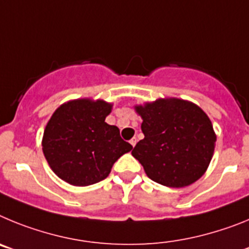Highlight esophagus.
Here are the masks:
<instances>
[{
	"mask_svg": "<svg viewBox=\"0 0 249 249\" xmlns=\"http://www.w3.org/2000/svg\"><path fill=\"white\" fill-rule=\"evenodd\" d=\"M129 143H131L132 146L135 147V146H136V143H137V138H136V137H133V138H132V140L129 141Z\"/></svg>",
	"mask_w": 249,
	"mask_h": 249,
	"instance_id": "obj_1",
	"label": "esophagus"
}]
</instances>
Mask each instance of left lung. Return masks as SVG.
I'll use <instances>...</instances> for the list:
<instances>
[{"label":"left lung","instance_id":"left-lung-1","mask_svg":"<svg viewBox=\"0 0 249 249\" xmlns=\"http://www.w3.org/2000/svg\"><path fill=\"white\" fill-rule=\"evenodd\" d=\"M135 109L142 117L144 138L132 156L152 181L181 188L199 179L210 166L217 140L203 109L179 98H160Z\"/></svg>","mask_w":249,"mask_h":249}]
</instances>
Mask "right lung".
<instances>
[{"mask_svg": "<svg viewBox=\"0 0 249 249\" xmlns=\"http://www.w3.org/2000/svg\"><path fill=\"white\" fill-rule=\"evenodd\" d=\"M112 103L103 100L68 101L53 112L42 138L43 155L61 179L85 187L105 179L113 163L129 152L120 129L106 123Z\"/></svg>", "mask_w": 249, "mask_h": 249, "instance_id": "1", "label": "right lung"}]
</instances>
